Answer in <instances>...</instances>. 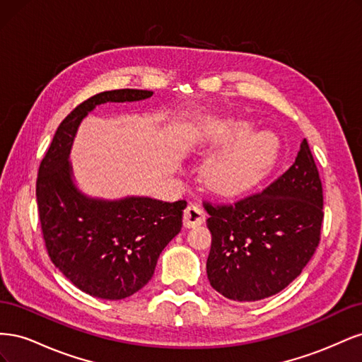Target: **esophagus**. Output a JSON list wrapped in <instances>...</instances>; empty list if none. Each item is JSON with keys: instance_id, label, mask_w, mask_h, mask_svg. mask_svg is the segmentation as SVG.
<instances>
[{"instance_id": "34e87169", "label": "esophagus", "mask_w": 362, "mask_h": 362, "mask_svg": "<svg viewBox=\"0 0 362 362\" xmlns=\"http://www.w3.org/2000/svg\"><path fill=\"white\" fill-rule=\"evenodd\" d=\"M184 226L185 228H193L202 225L205 222V213L198 204H190L187 208L184 210Z\"/></svg>"}]
</instances>
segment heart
Masks as SVG:
<instances>
[{
    "instance_id": "obj_1",
    "label": "heart",
    "mask_w": 362,
    "mask_h": 362,
    "mask_svg": "<svg viewBox=\"0 0 362 362\" xmlns=\"http://www.w3.org/2000/svg\"><path fill=\"white\" fill-rule=\"evenodd\" d=\"M249 124L233 119H208L199 125V137L206 144H225L240 136L206 169V178L218 192H238L262 177L276 158V137L259 131L248 133Z\"/></svg>"
}]
</instances>
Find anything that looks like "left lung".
<instances>
[{
    "label": "left lung",
    "instance_id": "left-lung-1",
    "mask_svg": "<svg viewBox=\"0 0 362 362\" xmlns=\"http://www.w3.org/2000/svg\"><path fill=\"white\" fill-rule=\"evenodd\" d=\"M211 287L237 302H255L300 275L320 242L323 190L308 141L293 166L266 190L234 204H205Z\"/></svg>",
    "mask_w": 362,
    "mask_h": 362
}]
</instances>
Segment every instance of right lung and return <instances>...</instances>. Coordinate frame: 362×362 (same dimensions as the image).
I'll return each mask as SVG.
<instances>
[{
    "label": "right lung",
    "instance_id": "1",
    "mask_svg": "<svg viewBox=\"0 0 362 362\" xmlns=\"http://www.w3.org/2000/svg\"><path fill=\"white\" fill-rule=\"evenodd\" d=\"M152 93L119 89L89 98L64 117L40 163L36 198L48 255L93 298L119 300L144 288L163 249L181 231L185 201L93 198L76 185L69 161L81 120L98 105L144 101Z\"/></svg>",
    "mask_w": 362,
    "mask_h": 362
}]
</instances>
